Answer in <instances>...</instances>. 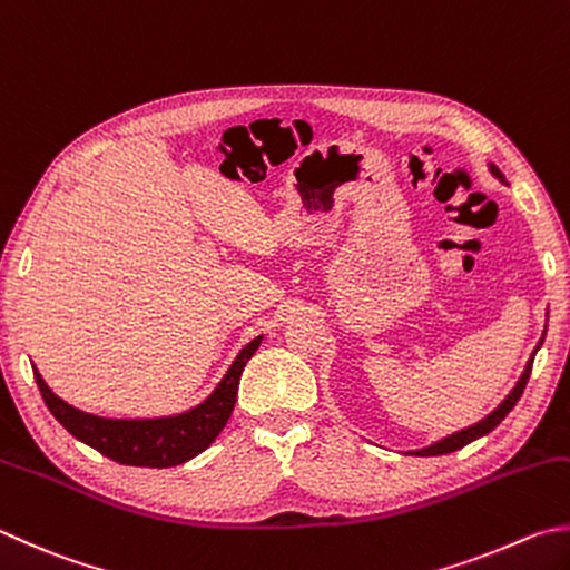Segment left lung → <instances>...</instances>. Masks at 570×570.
<instances>
[{
	"instance_id": "8db88e82",
	"label": "left lung",
	"mask_w": 570,
	"mask_h": 570,
	"mask_svg": "<svg viewBox=\"0 0 570 570\" xmlns=\"http://www.w3.org/2000/svg\"><path fill=\"white\" fill-rule=\"evenodd\" d=\"M491 174L503 180L501 170H499L497 166H491ZM541 342H543V337H541ZM541 342H539V347H541ZM539 347H535V350H539ZM535 350H533V354H531L529 364H525V370H523V374H521V380L517 382V386H513V390H511V394L507 396V400H503V402L497 406V410H493L489 416L481 419V422H479V424H474V426H469V429H461V432H456V434H452V436L442 439V442H436V444H432V446H424V449H419V452H412V454H416V456H439V454L456 452V449L466 446L469 442H474V439H479V436L489 434L493 426H499V424L503 422V416H507V414L513 410V404H517V402L521 400V394H523V390H525V382H529V377H531V367H533Z\"/></svg>"
}]
</instances>
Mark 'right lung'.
Segmentation results:
<instances>
[{
	"mask_svg": "<svg viewBox=\"0 0 570 570\" xmlns=\"http://www.w3.org/2000/svg\"><path fill=\"white\" fill-rule=\"evenodd\" d=\"M263 337H255L250 345L240 350L238 357L220 384L213 390L206 402L193 406L190 412L164 419H104L79 412L53 394L41 374L35 370L39 392L45 396L49 412L59 419V424L73 434L79 442L89 444L96 452L109 456L126 466H151L168 469L198 456L208 449L223 432L233 414L235 396L243 367L261 347Z\"/></svg>",
	"mask_w": 570,
	"mask_h": 570,
	"instance_id": "right-lung-1",
	"label": "right lung"
}]
</instances>
